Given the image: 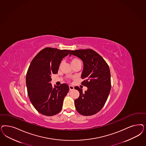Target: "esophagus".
<instances>
[{"label":"esophagus","instance_id":"1","mask_svg":"<svg viewBox=\"0 0 146 146\" xmlns=\"http://www.w3.org/2000/svg\"><path fill=\"white\" fill-rule=\"evenodd\" d=\"M69 90H70V91H71V90L74 89V87L73 86L69 85Z\"/></svg>","mask_w":146,"mask_h":146}]
</instances>
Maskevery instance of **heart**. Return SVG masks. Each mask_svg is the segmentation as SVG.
Wrapping results in <instances>:
<instances>
[{"label": "heart", "mask_w": 146, "mask_h": 146, "mask_svg": "<svg viewBox=\"0 0 146 146\" xmlns=\"http://www.w3.org/2000/svg\"><path fill=\"white\" fill-rule=\"evenodd\" d=\"M78 61H80L78 58H72V59L71 60V64L72 65V64H75L76 62H77Z\"/></svg>", "instance_id": "heart-1"}]
</instances>
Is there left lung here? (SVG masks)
Segmentation results:
<instances>
[{
  "instance_id": "left-lung-1",
  "label": "left lung",
  "mask_w": 146,
  "mask_h": 146,
  "mask_svg": "<svg viewBox=\"0 0 146 146\" xmlns=\"http://www.w3.org/2000/svg\"><path fill=\"white\" fill-rule=\"evenodd\" d=\"M78 57L83 62L81 84L88 90L75 86L80 96L75 100L76 110L83 115H92L103 108L111 89V74L108 64L97 52L91 49L71 50L69 56Z\"/></svg>"
}]
</instances>
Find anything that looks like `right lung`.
<instances>
[{"mask_svg":"<svg viewBox=\"0 0 146 146\" xmlns=\"http://www.w3.org/2000/svg\"><path fill=\"white\" fill-rule=\"evenodd\" d=\"M70 50L45 48L34 57L26 75L29 99L39 113L52 116L61 111L63 100L69 88L66 84L55 86L50 82L51 75L57 74L61 61Z\"/></svg>","mask_w":146,"mask_h":146,"instance_id":"obj_1","label":"right lung"}]
</instances>
